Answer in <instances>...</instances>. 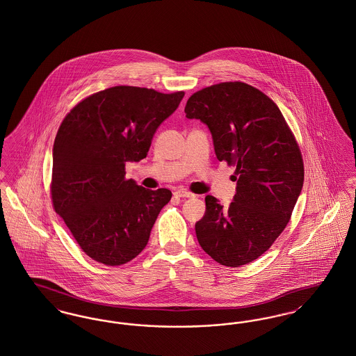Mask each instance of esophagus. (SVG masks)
<instances>
[{
	"mask_svg": "<svg viewBox=\"0 0 356 356\" xmlns=\"http://www.w3.org/2000/svg\"><path fill=\"white\" fill-rule=\"evenodd\" d=\"M175 195H176L177 197H195V196H196L195 193H192V192H189V191H186V189H177V191L175 192Z\"/></svg>",
	"mask_w": 356,
	"mask_h": 356,
	"instance_id": "1",
	"label": "esophagus"
}]
</instances>
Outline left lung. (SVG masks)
Here are the masks:
<instances>
[{"label": "left lung", "mask_w": 356, "mask_h": 356, "mask_svg": "<svg viewBox=\"0 0 356 356\" xmlns=\"http://www.w3.org/2000/svg\"><path fill=\"white\" fill-rule=\"evenodd\" d=\"M186 118L208 125L219 161L236 167L228 207L205 196L195 225L204 251L227 267L248 264L284 231L305 181L300 148L277 105L241 81L207 86L186 105Z\"/></svg>", "instance_id": "8db88e82"}]
</instances>
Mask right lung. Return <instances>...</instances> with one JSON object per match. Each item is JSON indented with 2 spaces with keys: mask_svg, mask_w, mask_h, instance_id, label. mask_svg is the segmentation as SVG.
Masks as SVG:
<instances>
[{
  "mask_svg": "<svg viewBox=\"0 0 356 356\" xmlns=\"http://www.w3.org/2000/svg\"><path fill=\"white\" fill-rule=\"evenodd\" d=\"M183 97V90L119 85L85 97L63 120L53 145L51 203L90 259L121 266L148 244L172 192L125 179V163L147 157L156 129Z\"/></svg>",
  "mask_w": 356,
  "mask_h": 356,
  "instance_id": "add662e5",
  "label": "right lung"
}]
</instances>
